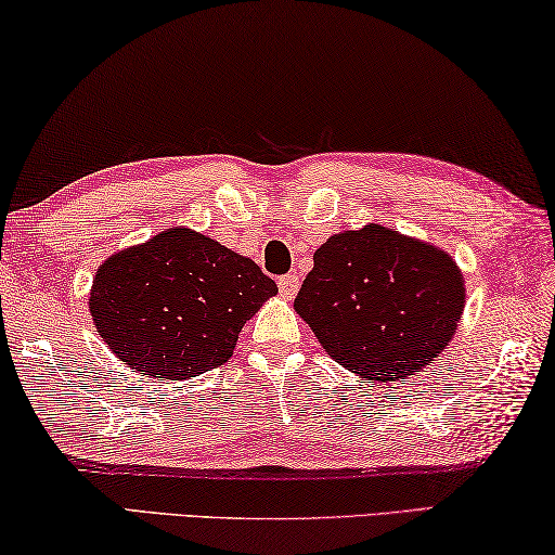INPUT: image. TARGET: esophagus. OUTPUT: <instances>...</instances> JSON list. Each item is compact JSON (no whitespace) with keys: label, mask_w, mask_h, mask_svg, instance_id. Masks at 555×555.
<instances>
[{"label":"esophagus","mask_w":555,"mask_h":555,"mask_svg":"<svg viewBox=\"0 0 555 555\" xmlns=\"http://www.w3.org/2000/svg\"><path fill=\"white\" fill-rule=\"evenodd\" d=\"M278 287H280V295L293 299L297 295L299 289V275H295V272H289V275H283L278 280Z\"/></svg>","instance_id":"esophagus-1"}]
</instances>
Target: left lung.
<instances>
[{
	"label": "left lung",
	"instance_id": "obj_1",
	"mask_svg": "<svg viewBox=\"0 0 555 555\" xmlns=\"http://www.w3.org/2000/svg\"><path fill=\"white\" fill-rule=\"evenodd\" d=\"M463 302L451 256L371 223L317 248L295 309L346 371L404 383L449 346Z\"/></svg>",
	"mask_w": 555,
	"mask_h": 555
}]
</instances>
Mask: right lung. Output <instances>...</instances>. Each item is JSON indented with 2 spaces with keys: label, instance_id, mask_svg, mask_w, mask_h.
<instances>
[{
  "label": "right lung",
  "instance_id": "right-lung-1",
  "mask_svg": "<svg viewBox=\"0 0 555 555\" xmlns=\"http://www.w3.org/2000/svg\"><path fill=\"white\" fill-rule=\"evenodd\" d=\"M278 293L250 258L168 229L96 270L90 312L133 373L184 380L227 363L243 324Z\"/></svg>",
  "mask_w": 555,
  "mask_h": 555
}]
</instances>
